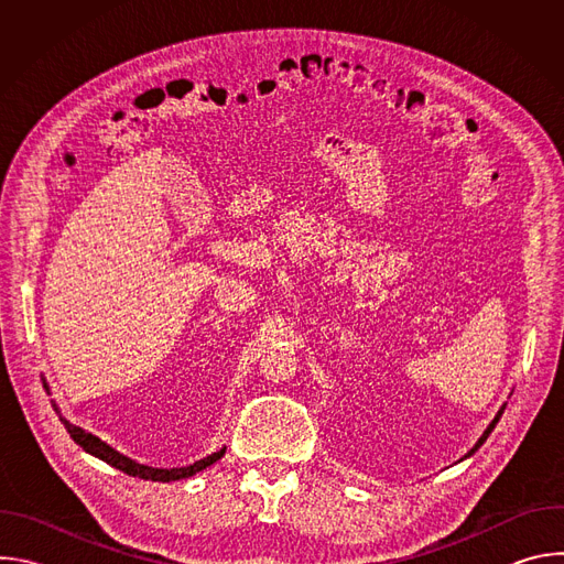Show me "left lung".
<instances>
[{
    "label": "left lung",
    "mask_w": 564,
    "mask_h": 564,
    "mask_svg": "<svg viewBox=\"0 0 564 564\" xmlns=\"http://www.w3.org/2000/svg\"><path fill=\"white\" fill-rule=\"evenodd\" d=\"M505 409H507V404H502V406H500V411H498V413H496V417H494V420H491V424H489V426H487V429H485V433H481V435H479V440H477V442H475V446H473V448H470V451H468V453H466V455H464V457H462V459H466V457H470V455H473V453H475V451H477V448H479V446H481V444H485V442H487V437H489V435H491V431H494V429H496V424H498V422H500V417H502V413H505Z\"/></svg>",
    "instance_id": "8db88e82"
}]
</instances>
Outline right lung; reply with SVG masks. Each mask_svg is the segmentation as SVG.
I'll use <instances>...</instances> for the list:
<instances>
[{"label":"right lung","instance_id":"add662e5","mask_svg":"<svg viewBox=\"0 0 564 564\" xmlns=\"http://www.w3.org/2000/svg\"><path fill=\"white\" fill-rule=\"evenodd\" d=\"M42 381H44V388L48 390L46 379H42ZM51 404H53L55 413H59V409H57V404H55V399H51ZM59 422L64 424V429L68 431V435L73 437V442L83 446L89 455H94V457H98V459L111 464L113 468H118V470H122V473H127V475L140 477V479H151V481H176V479L196 475L198 470L212 466L214 462H218V459L225 455V446H223L220 451H216V453H212V455H207V457H203V459H198V462H194V464H189V466L155 468V466H147V464H140V462H135V459L122 455L120 451H116L113 446H109L107 442H102L98 435H94V433H89V431H85V429H79V426L70 424V422H68L66 417H62V415H59Z\"/></svg>","mask_w":564,"mask_h":564}]
</instances>
